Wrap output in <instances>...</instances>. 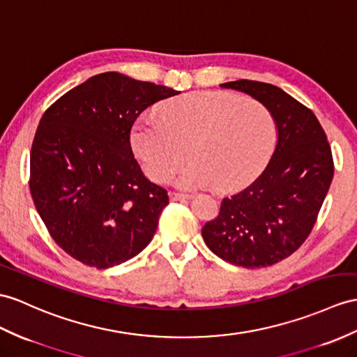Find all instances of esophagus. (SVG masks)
I'll use <instances>...</instances> for the list:
<instances>
[{
    "instance_id": "obj_1",
    "label": "esophagus",
    "mask_w": 357,
    "mask_h": 357,
    "mask_svg": "<svg viewBox=\"0 0 357 357\" xmlns=\"http://www.w3.org/2000/svg\"><path fill=\"white\" fill-rule=\"evenodd\" d=\"M171 202H178V199H189L190 195L186 194H178V192H168Z\"/></svg>"
}]
</instances>
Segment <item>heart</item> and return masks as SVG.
<instances>
[{
    "instance_id": "heart-1",
    "label": "heart",
    "mask_w": 357,
    "mask_h": 357,
    "mask_svg": "<svg viewBox=\"0 0 357 357\" xmlns=\"http://www.w3.org/2000/svg\"><path fill=\"white\" fill-rule=\"evenodd\" d=\"M160 119H141L132 128V149L146 176L183 189L216 186L231 192L262 174L277 144V124L264 102L224 91H202L163 102Z\"/></svg>"
}]
</instances>
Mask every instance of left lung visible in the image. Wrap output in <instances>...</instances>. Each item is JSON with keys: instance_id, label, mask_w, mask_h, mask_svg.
Here are the masks:
<instances>
[{"instance_id": "obj_1", "label": "left lung", "mask_w": 357, "mask_h": 357, "mask_svg": "<svg viewBox=\"0 0 357 357\" xmlns=\"http://www.w3.org/2000/svg\"><path fill=\"white\" fill-rule=\"evenodd\" d=\"M221 88L264 102L279 139L265 171L239 194L224 198L202 234L225 262L265 268L289 257L314 229L333 178L332 149L314 112L277 86L236 80Z\"/></svg>"}]
</instances>
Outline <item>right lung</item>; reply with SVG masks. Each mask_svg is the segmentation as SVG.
Returning <instances> with one entry per match:
<instances>
[{
  "label": "right lung",
  "mask_w": 357,
  "mask_h": 357,
  "mask_svg": "<svg viewBox=\"0 0 357 357\" xmlns=\"http://www.w3.org/2000/svg\"><path fill=\"white\" fill-rule=\"evenodd\" d=\"M177 93L104 73L43 113L30 153V192L51 238L78 262L106 269L151 242L169 198L144 176L130 132L146 107Z\"/></svg>",
  "instance_id": "1"
}]
</instances>
